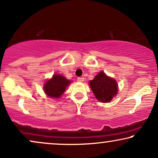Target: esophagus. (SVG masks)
<instances>
[{
    "label": "esophagus",
    "mask_w": 158,
    "mask_h": 158,
    "mask_svg": "<svg viewBox=\"0 0 158 158\" xmlns=\"http://www.w3.org/2000/svg\"><path fill=\"white\" fill-rule=\"evenodd\" d=\"M83 81H84V78L83 77H77V81L78 82H83Z\"/></svg>",
    "instance_id": "1"
}]
</instances>
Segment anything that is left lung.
<instances>
[{"instance_id": "obj_1", "label": "left lung", "mask_w": 158, "mask_h": 158, "mask_svg": "<svg viewBox=\"0 0 158 158\" xmlns=\"http://www.w3.org/2000/svg\"><path fill=\"white\" fill-rule=\"evenodd\" d=\"M89 84L96 98L102 102H110L118 93L117 82L103 72H100Z\"/></svg>"}]
</instances>
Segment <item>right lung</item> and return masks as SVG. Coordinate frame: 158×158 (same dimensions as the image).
<instances>
[{
    "label": "right lung",
    "instance_id": "1",
    "mask_svg": "<svg viewBox=\"0 0 158 158\" xmlns=\"http://www.w3.org/2000/svg\"><path fill=\"white\" fill-rule=\"evenodd\" d=\"M70 81L62 75H54L51 80L46 81L44 85V91L48 97L59 98L64 93Z\"/></svg>",
    "mask_w": 158,
    "mask_h": 158
}]
</instances>
